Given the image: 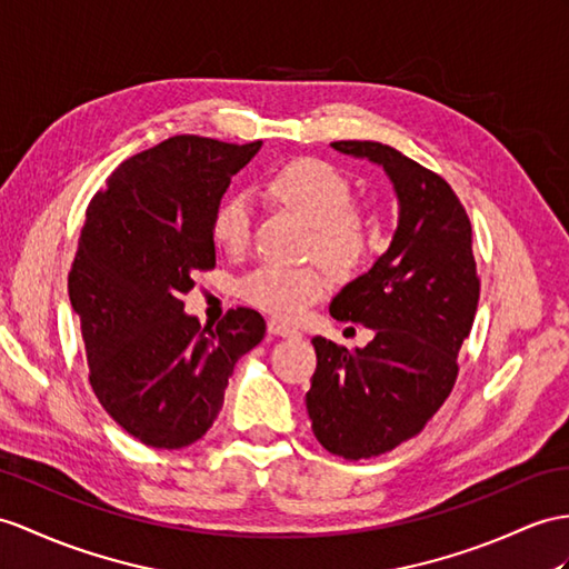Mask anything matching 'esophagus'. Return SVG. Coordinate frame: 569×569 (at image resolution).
I'll return each instance as SVG.
<instances>
[{"instance_id": "obj_1", "label": "esophagus", "mask_w": 569, "mask_h": 569, "mask_svg": "<svg viewBox=\"0 0 569 569\" xmlns=\"http://www.w3.org/2000/svg\"><path fill=\"white\" fill-rule=\"evenodd\" d=\"M268 330H270V336H280V338H297L299 336V330L297 328H292V326H287V323H282V321H268Z\"/></svg>"}]
</instances>
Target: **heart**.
<instances>
[{"label": "heart", "mask_w": 569, "mask_h": 569, "mask_svg": "<svg viewBox=\"0 0 569 569\" xmlns=\"http://www.w3.org/2000/svg\"><path fill=\"white\" fill-rule=\"evenodd\" d=\"M268 200L280 204L309 224L307 253L318 256L338 272L355 270L373 241L371 217L352 204V183L323 159H295L274 169L262 183ZM212 239L229 256H241L251 241V207L241 196L217 204L212 214ZM330 274L318 266L282 268L260 266L246 274L239 295L251 307L280 321H297L311 303L323 299Z\"/></svg>", "instance_id": "1"}]
</instances>
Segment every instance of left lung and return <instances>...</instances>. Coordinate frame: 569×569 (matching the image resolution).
I'll use <instances>...</instances> for the list:
<instances>
[{
    "instance_id": "obj_1",
    "label": "left lung",
    "mask_w": 569,
    "mask_h": 569,
    "mask_svg": "<svg viewBox=\"0 0 569 569\" xmlns=\"http://www.w3.org/2000/svg\"><path fill=\"white\" fill-rule=\"evenodd\" d=\"M330 147L379 163L398 198L389 251L330 301L332 318L371 328L373 340L355 352L321 336L311 340V429L323 449L359 461L422 432L449 398L480 280L470 219L445 178L381 142Z\"/></svg>"
}]
</instances>
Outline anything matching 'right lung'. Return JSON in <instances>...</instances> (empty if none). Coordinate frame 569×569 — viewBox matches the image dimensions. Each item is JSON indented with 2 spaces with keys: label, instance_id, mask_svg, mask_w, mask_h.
<instances>
[{
  "label": "right lung",
  "instance_id": "right-lung-1",
  "mask_svg": "<svg viewBox=\"0 0 569 569\" xmlns=\"http://www.w3.org/2000/svg\"><path fill=\"white\" fill-rule=\"evenodd\" d=\"M260 144L169 137L122 161L89 202L69 301L96 398L147 447L198 441L224 403L233 365L266 336L253 309L202 328L180 301L192 274L214 268L212 214Z\"/></svg>",
  "mask_w": 569,
  "mask_h": 569
}]
</instances>
